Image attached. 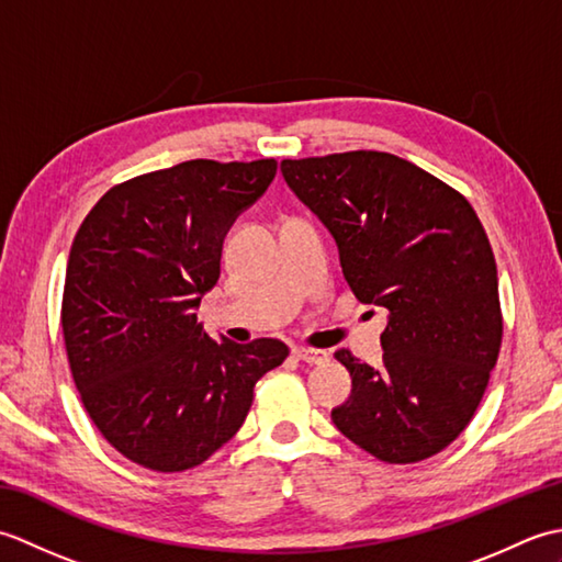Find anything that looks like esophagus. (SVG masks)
Returning <instances> with one entry per match:
<instances>
[{
  "label": "esophagus",
  "instance_id": "esophagus-1",
  "mask_svg": "<svg viewBox=\"0 0 562 562\" xmlns=\"http://www.w3.org/2000/svg\"><path fill=\"white\" fill-rule=\"evenodd\" d=\"M292 355L296 357V360L308 362V364H326L328 362V352L314 350V348H294Z\"/></svg>",
  "mask_w": 562,
  "mask_h": 562
}]
</instances>
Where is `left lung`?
I'll return each instance as SVG.
<instances>
[{
    "label": "left lung",
    "instance_id": "8db88e82",
    "mask_svg": "<svg viewBox=\"0 0 562 562\" xmlns=\"http://www.w3.org/2000/svg\"><path fill=\"white\" fill-rule=\"evenodd\" d=\"M280 169L336 238L357 300L389 312L379 369L336 352L352 393L333 423L379 461L435 457L479 411L503 345L497 266L479 214L389 151L284 159Z\"/></svg>",
    "mask_w": 562,
    "mask_h": 562
}]
</instances>
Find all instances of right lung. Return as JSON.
Instances as JSON below:
<instances>
[{"label":"right lung","instance_id":"add662e5","mask_svg":"<svg viewBox=\"0 0 562 562\" xmlns=\"http://www.w3.org/2000/svg\"><path fill=\"white\" fill-rule=\"evenodd\" d=\"M278 161L193 159L113 186L71 241L63 336L93 425L157 473L195 469L229 441L262 374L288 360L274 338L212 340L198 324L236 214Z\"/></svg>","mask_w":562,"mask_h":562}]
</instances>
